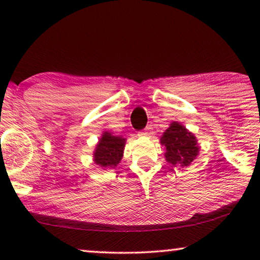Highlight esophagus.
<instances>
[{
  "label": "esophagus",
  "instance_id": "1",
  "mask_svg": "<svg viewBox=\"0 0 260 260\" xmlns=\"http://www.w3.org/2000/svg\"><path fill=\"white\" fill-rule=\"evenodd\" d=\"M151 134H152V131H151L150 127H147V129H145L144 131H142V133H138V136L149 137V136H151Z\"/></svg>",
  "mask_w": 260,
  "mask_h": 260
}]
</instances>
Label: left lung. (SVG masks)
<instances>
[{
    "instance_id": "obj_1",
    "label": "left lung",
    "mask_w": 260,
    "mask_h": 260,
    "mask_svg": "<svg viewBox=\"0 0 260 260\" xmlns=\"http://www.w3.org/2000/svg\"><path fill=\"white\" fill-rule=\"evenodd\" d=\"M161 144L166 147V159L172 166L187 167L199 155L198 140L182 124L173 122L163 133Z\"/></svg>"
}]
</instances>
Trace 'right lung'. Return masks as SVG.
Returning a JSON list of instances; mask_svg holds the SVG:
<instances>
[{
  "label": "right lung",
  "mask_w": 260,
  "mask_h": 260,
  "mask_svg": "<svg viewBox=\"0 0 260 260\" xmlns=\"http://www.w3.org/2000/svg\"><path fill=\"white\" fill-rule=\"evenodd\" d=\"M125 138L103 133L93 152V161L102 168H115L123 157Z\"/></svg>",
  "instance_id": "add662e5"
}]
</instances>
